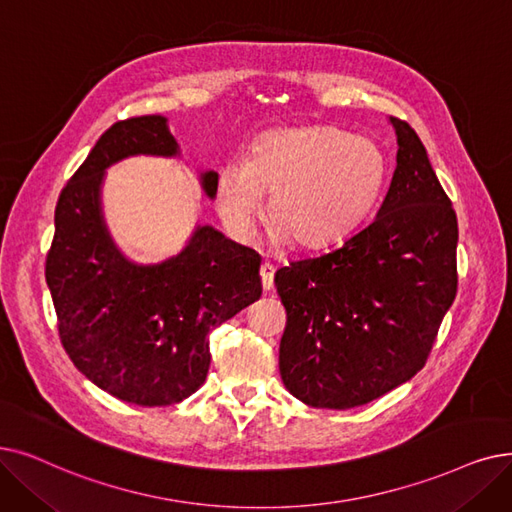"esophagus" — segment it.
Masks as SVG:
<instances>
[{
  "label": "esophagus",
  "instance_id": "1",
  "mask_svg": "<svg viewBox=\"0 0 512 512\" xmlns=\"http://www.w3.org/2000/svg\"><path fill=\"white\" fill-rule=\"evenodd\" d=\"M259 276H261V286H263V291H272V288H274V265H270V263H261Z\"/></svg>",
  "mask_w": 512,
  "mask_h": 512
}]
</instances>
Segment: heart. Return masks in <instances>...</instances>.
Returning <instances> with one entry per match:
<instances>
[{"instance_id":"1","label":"heart","mask_w":512,"mask_h":512,"mask_svg":"<svg viewBox=\"0 0 512 512\" xmlns=\"http://www.w3.org/2000/svg\"><path fill=\"white\" fill-rule=\"evenodd\" d=\"M387 163L379 146L332 127L288 129L263 136L249 161L221 171V217L249 234L270 194L265 219L297 249H322L347 236L370 213L385 186Z\"/></svg>"}]
</instances>
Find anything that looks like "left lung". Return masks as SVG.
<instances>
[{"instance_id":"1","label":"left lung","mask_w":512,"mask_h":512,"mask_svg":"<svg viewBox=\"0 0 512 512\" xmlns=\"http://www.w3.org/2000/svg\"><path fill=\"white\" fill-rule=\"evenodd\" d=\"M397 167L376 219L276 272L284 387L311 408L364 406L427 364L458 288V221L416 131L391 117Z\"/></svg>"}]
</instances>
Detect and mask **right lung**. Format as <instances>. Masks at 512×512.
<instances>
[{
	"label": "right lung",
	"mask_w": 512,
	"mask_h": 512,
	"mask_svg": "<svg viewBox=\"0 0 512 512\" xmlns=\"http://www.w3.org/2000/svg\"><path fill=\"white\" fill-rule=\"evenodd\" d=\"M131 154H177L159 115L110 125L58 196L46 257L58 337L96 387L136 406H169L207 379L209 332L261 297L259 255L211 226L157 265H133L110 242L100 215L108 165ZM213 198L217 173H203Z\"/></svg>",
	"instance_id": "add662e5"
}]
</instances>
